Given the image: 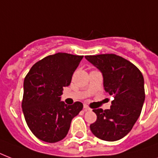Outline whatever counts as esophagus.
Returning a JSON list of instances; mask_svg holds the SVG:
<instances>
[{"mask_svg":"<svg viewBox=\"0 0 158 158\" xmlns=\"http://www.w3.org/2000/svg\"><path fill=\"white\" fill-rule=\"evenodd\" d=\"M84 110H85V111H88V110H90L91 109H90L87 105H84Z\"/></svg>","mask_w":158,"mask_h":158,"instance_id":"obj_1","label":"esophagus"}]
</instances>
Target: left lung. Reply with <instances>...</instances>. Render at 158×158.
<instances>
[{"label":"left lung","instance_id":"8db88e82","mask_svg":"<svg viewBox=\"0 0 158 158\" xmlns=\"http://www.w3.org/2000/svg\"><path fill=\"white\" fill-rule=\"evenodd\" d=\"M85 58L101 71L104 89L114 98L110 109H94L97 120L90 125V130L105 141L120 139L139 117L145 100L143 76L135 64L115 54Z\"/></svg>","mask_w":158,"mask_h":158}]
</instances>
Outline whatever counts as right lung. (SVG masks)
<instances>
[{"label": "right lung", "mask_w": 158, "mask_h": 158, "mask_svg": "<svg viewBox=\"0 0 158 158\" xmlns=\"http://www.w3.org/2000/svg\"><path fill=\"white\" fill-rule=\"evenodd\" d=\"M83 57L61 52L48 56L33 64L26 75L23 115L32 133L42 141L56 143L63 139L72 119L83 109L80 102L68 106L60 101L63 87L69 86Z\"/></svg>", "instance_id": "add662e5"}]
</instances>
